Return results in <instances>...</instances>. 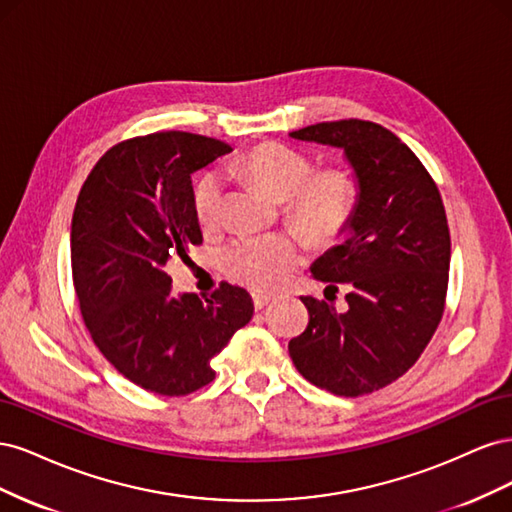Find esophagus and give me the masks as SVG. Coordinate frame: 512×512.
<instances>
[{"label":"esophagus","instance_id":"1","mask_svg":"<svg viewBox=\"0 0 512 512\" xmlns=\"http://www.w3.org/2000/svg\"><path fill=\"white\" fill-rule=\"evenodd\" d=\"M252 301H254L256 309H262V307L269 305L273 301V297H271V294H265V292H254L252 294Z\"/></svg>","mask_w":512,"mask_h":512}]
</instances>
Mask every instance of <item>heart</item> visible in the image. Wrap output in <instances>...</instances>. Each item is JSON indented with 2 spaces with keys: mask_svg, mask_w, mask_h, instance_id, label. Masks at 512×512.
<instances>
[{
  "mask_svg": "<svg viewBox=\"0 0 512 512\" xmlns=\"http://www.w3.org/2000/svg\"><path fill=\"white\" fill-rule=\"evenodd\" d=\"M230 170L256 183L277 203H284L286 220L316 243H329L342 235L359 205V181L350 168L329 166L314 173V164L305 153L282 143L252 147L230 164ZM222 196L224 181L215 170L196 181L192 203L203 228L218 222ZM301 258V241L292 235L241 237L222 254L232 280L254 290L284 286Z\"/></svg>",
  "mask_w": 512,
  "mask_h": 512,
  "instance_id": "b5f03b06",
  "label": "heart"
}]
</instances>
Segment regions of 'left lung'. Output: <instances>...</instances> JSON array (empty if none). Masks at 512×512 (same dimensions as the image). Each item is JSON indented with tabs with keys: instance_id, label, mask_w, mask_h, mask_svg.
<instances>
[{
	"instance_id": "8db88e82",
	"label": "left lung",
	"mask_w": 512,
	"mask_h": 512,
	"mask_svg": "<svg viewBox=\"0 0 512 512\" xmlns=\"http://www.w3.org/2000/svg\"><path fill=\"white\" fill-rule=\"evenodd\" d=\"M290 138L342 149L359 205L342 243L312 265L327 288L348 286V309L301 297L309 322L288 352L305 380L359 397L404 376L442 320L451 265L444 205L421 160L378 123L324 121Z\"/></svg>"
}]
</instances>
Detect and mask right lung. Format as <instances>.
<instances>
[{
    "instance_id": "add662e5",
    "label": "right lung",
    "mask_w": 512,
    "mask_h": 512,
    "mask_svg": "<svg viewBox=\"0 0 512 512\" xmlns=\"http://www.w3.org/2000/svg\"><path fill=\"white\" fill-rule=\"evenodd\" d=\"M232 149L190 132L108 149L83 183L70 230L76 297L91 339L121 376L179 397L215 378L211 359L252 320L250 292L175 294L168 260L203 243L192 173Z\"/></svg>"
}]
</instances>
